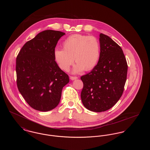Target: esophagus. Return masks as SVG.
Instances as JSON below:
<instances>
[{
  "label": "esophagus",
  "mask_w": 150,
  "mask_h": 150,
  "mask_svg": "<svg viewBox=\"0 0 150 150\" xmlns=\"http://www.w3.org/2000/svg\"><path fill=\"white\" fill-rule=\"evenodd\" d=\"M78 79L77 76H70V79L72 80H75V79Z\"/></svg>",
  "instance_id": "esophagus-1"
}]
</instances>
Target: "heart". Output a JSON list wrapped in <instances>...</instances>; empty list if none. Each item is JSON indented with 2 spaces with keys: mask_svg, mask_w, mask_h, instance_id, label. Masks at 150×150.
<instances>
[{
  "mask_svg": "<svg viewBox=\"0 0 150 150\" xmlns=\"http://www.w3.org/2000/svg\"><path fill=\"white\" fill-rule=\"evenodd\" d=\"M62 47L63 50H54V57L59 67L65 71L69 70L74 60L77 63L74 69L75 73L84 69L89 71L100 59V43L94 36L81 34L69 36L62 43Z\"/></svg>",
  "mask_w": 150,
  "mask_h": 150,
  "instance_id": "obj_1",
  "label": "heart"
}]
</instances>
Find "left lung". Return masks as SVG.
Listing matches in <instances>:
<instances>
[{
  "mask_svg": "<svg viewBox=\"0 0 150 150\" xmlns=\"http://www.w3.org/2000/svg\"><path fill=\"white\" fill-rule=\"evenodd\" d=\"M100 56L97 64L80 79L81 99L88 110L100 112L113 107L122 94L128 64L121 47L109 36L100 35Z\"/></svg>",
  "mask_w": 150,
  "mask_h": 150,
  "instance_id": "left-lung-1",
  "label": "left lung"
}]
</instances>
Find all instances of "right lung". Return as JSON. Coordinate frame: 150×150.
<instances>
[{"instance_id":"1","label":"right lung","mask_w":150,"mask_h":150,"mask_svg":"<svg viewBox=\"0 0 150 150\" xmlns=\"http://www.w3.org/2000/svg\"><path fill=\"white\" fill-rule=\"evenodd\" d=\"M64 34L52 30L40 32L24 44L16 58L17 88L36 110L48 111L57 107L62 88L69 82L54 57L57 42Z\"/></svg>"}]
</instances>
